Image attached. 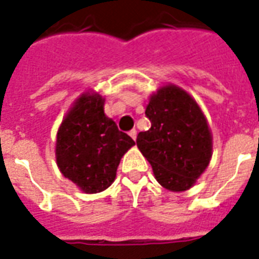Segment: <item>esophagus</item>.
I'll return each mask as SVG.
<instances>
[{
    "mask_svg": "<svg viewBox=\"0 0 259 259\" xmlns=\"http://www.w3.org/2000/svg\"><path fill=\"white\" fill-rule=\"evenodd\" d=\"M129 136L132 137V139H133V140H136V139H137V130H136V129L130 130Z\"/></svg>",
    "mask_w": 259,
    "mask_h": 259,
    "instance_id": "obj_1",
    "label": "esophagus"
}]
</instances>
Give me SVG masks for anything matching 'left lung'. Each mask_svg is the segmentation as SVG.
Listing matches in <instances>:
<instances>
[{"mask_svg":"<svg viewBox=\"0 0 259 259\" xmlns=\"http://www.w3.org/2000/svg\"><path fill=\"white\" fill-rule=\"evenodd\" d=\"M151 127L137 136V147L151 163L154 176L166 190L191 189L208 168L212 133L194 98L175 84L159 87L146 108Z\"/></svg>","mask_w":259,"mask_h":259,"instance_id":"1","label":"left lung"}]
</instances>
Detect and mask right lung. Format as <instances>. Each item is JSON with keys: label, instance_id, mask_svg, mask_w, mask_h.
Returning a JSON list of instances; mask_svg holds the SVG:
<instances>
[{"label": "right lung", "instance_id": "right-lung-1", "mask_svg": "<svg viewBox=\"0 0 259 259\" xmlns=\"http://www.w3.org/2000/svg\"><path fill=\"white\" fill-rule=\"evenodd\" d=\"M105 98L84 91L73 102L59 126L55 158L61 174L87 194L101 193L112 185L133 139L118 129L104 113Z\"/></svg>", "mask_w": 259, "mask_h": 259}]
</instances>
